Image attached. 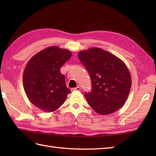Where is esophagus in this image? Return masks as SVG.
<instances>
[{"instance_id": "esophagus-1", "label": "esophagus", "mask_w": 156, "mask_h": 156, "mask_svg": "<svg viewBox=\"0 0 156 156\" xmlns=\"http://www.w3.org/2000/svg\"><path fill=\"white\" fill-rule=\"evenodd\" d=\"M80 90V87H77L76 88H74L71 89V91H79Z\"/></svg>"}]
</instances>
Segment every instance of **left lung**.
I'll use <instances>...</instances> for the list:
<instances>
[{
  "instance_id": "1",
  "label": "left lung",
  "mask_w": 156,
  "mask_h": 156,
  "mask_svg": "<svg viewBox=\"0 0 156 156\" xmlns=\"http://www.w3.org/2000/svg\"><path fill=\"white\" fill-rule=\"evenodd\" d=\"M78 56L91 78L92 90L84 93L89 105L101 115L121 108L131 87V75L125 63L97 48L81 51Z\"/></svg>"
}]
</instances>
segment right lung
Wrapping results in <instances>:
<instances>
[{
  "label": "right lung",
  "instance_id": "1",
  "mask_svg": "<svg viewBox=\"0 0 156 156\" xmlns=\"http://www.w3.org/2000/svg\"><path fill=\"white\" fill-rule=\"evenodd\" d=\"M71 56L69 50L51 46L28 62L23 76V87L29 100L41 111L57 110L70 92L60 68Z\"/></svg>",
  "mask_w": 156,
  "mask_h": 156
}]
</instances>
